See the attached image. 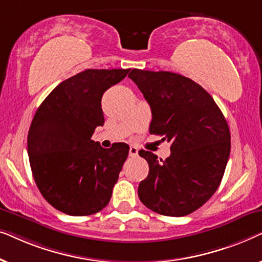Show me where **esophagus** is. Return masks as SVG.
<instances>
[{"instance_id":"1","label":"esophagus","mask_w":262,"mask_h":262,"mask_svg":"<svg viewBox=\"0 0 262 262\" xmlns=\"http://www.w3.org/2000/svg\"><path fill=\"white\" fill-rule=\"evenodd\" d=\"M128 155H130L131 157H136L138 155V149L136 148V146L131 145L130 146V150H128Z\"/></svg>"}]
</instances>
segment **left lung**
<instances>
[{
    "label": "left lung",
    "mask_w": 262,
    "mask_h": 262,
    "mask_svg": "<svg viewBox=\"0 0 262 262\" xmlns=\"http://www.w3.org/2000/svg\"><path fill=\"white\" fill-rule=\"evenodd\" d=\"M128 77L151 108L149 132L170 142V156L139 150L149 174L138 186L141 202L163 216L194 212L217 191L230 155L227 120L209 93L169 71L132 69Z\"/></svg>",
    "instance_id": "obj_1"
}]
</instances>
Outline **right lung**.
<instances>
[{
  "instance_id": "obj_1",
  "label": "right lung",
  "mask_w": 262,
  "mask_h": 262,
  "mask_svg": "<svg viewBox=\"0 0 262 262\" xmlns=\"http://www.w3.org/2000/svg\"><path fill=\"white\" fill-rule=\"evenodd\" d=\"M130 69H87L59 83L39 106L27 137L34 181L46 202L70 216H88L110 203L128 145L105 149L92 141L105 123L101 98Z\"/></svg>"
}]
</instances>
